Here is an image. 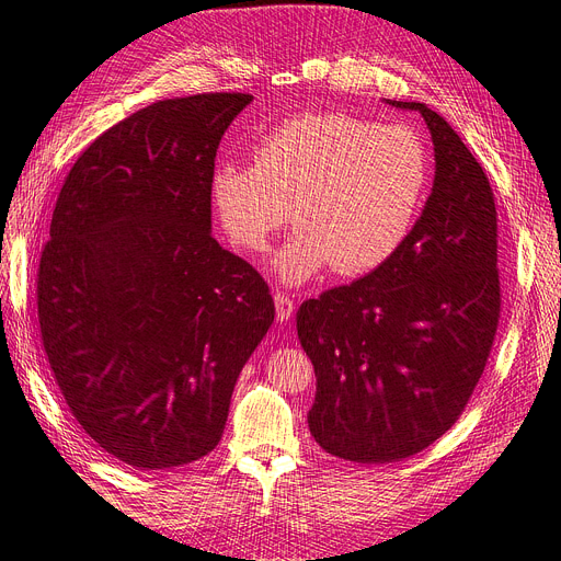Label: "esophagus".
Wrapping results in <instances>:
<instances>
[{
    "label": "esophagus",
    "instance_id": "1",
    "mask_svg": "<svg viewBox=\"0 0 561 561\" xmlns=\"http://www.w3.org/2000/svg\"><path fill=\"white\" fill-rule=\"evenodd\" d=\"M274 306H276V318H278L280 322H287L289 318H293L295 304H293V299H289V297L276 293V295H274Z\"/></svg>",
    "mask_w": 561,
    "mask_h": 561
}]
</instances>
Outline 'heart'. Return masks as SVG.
I'll return each instance as SVG.
<instances>
[{"mask_svg": "<svg viewBox=\"0 0 561 561\" xmlns=\"http://www.w3.org/2000/svg\"><path fill=\"white\" fill-rule=\"evenodd\" d=\"M428 186L431 156L416 130L310 112L264 133L253 165L218 163L211 203L245 253L264 251L293 207L297 230L272 268L301 285L331 264L341 276L387 264L410 239Z\"/></svg>", "mask_w": 561, "mask_h": 561, "instance_id": "obj_1", "label": "heart"}]
</instances>
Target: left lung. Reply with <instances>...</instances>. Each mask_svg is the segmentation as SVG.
Wrapping results in <instances>:
<instances>
[{"label": "left lung", "instance_id": "obj_1", "mask_svg": "<svg viewBox=\"0 0 561 561\" xmlns=\"http://www.w3.org/2000/svg\"><path fill=\"white\" fill-rule=\"evenodd\" d=\"M435 179L405 245L297 312L316 368L310 435L331 456L396 462L439 439L472 398L500 322L497 211L483 168L425 103Z\"/></svg>", "mask_w": 561, "mask_h": 561}]
</instances>
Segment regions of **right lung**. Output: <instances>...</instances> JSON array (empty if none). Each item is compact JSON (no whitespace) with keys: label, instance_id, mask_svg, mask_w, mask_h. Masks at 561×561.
<instances>
[{"label":"right lung","instance_id":"1","mask_svg":"<svg viewBox=\"0 0 561 561\" xmlns=\"http://www.w3.org/2000/svg\"><path fill=\"white\" fill-rule=\"evenodd\" d=\"M251 101L197 94L133 112L57 197L38 266L43 347L84 433L130 467L216 449L276 316L262 276L211 237L216 149Z\"/></svg>","mask_w":561,"mask_h":561}]
</instances>
